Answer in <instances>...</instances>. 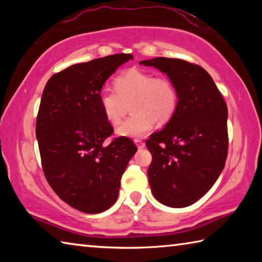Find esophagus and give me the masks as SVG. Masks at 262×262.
Instances as JSON below:
<instances>
[{"mask_svg": "<svg viewBox=\"0 0 262 262\" xmlns=\"http://www.w3.org/2000/svg\"><path fill=\"white\" fill-rule=\"evenodd\" d=\"M135 144L137 145V148L139 149H143L144 148V142L141 141V140H135Z\"/></svg>", "mask_w": 262, "mask_h": 262, "instance_id": "34e87169", "label": "esophagus"}]
</instances>
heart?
I'll list each match as a JSON object with an SVG mask.
<instances>
[{
    "label": "heart",
    "instance_id": "obj_1",
    "mask_svg": "<svg viewBox=\"0 0 262 262\" xmlns=\"http://www.w3.org/2000/svg\"><path fill=\"white\" fill-rule=\"evenodd\" d=\"M114 90L103 89L99 92V106L106 120L118 125L127 104L132 103L133 114L117 130L120 136L143 137L151 132L155 122L166 125L178 108V90L167 76L132 69L114 79Z\"/></svg>",
    "mask_w": 262,
    "mask_h": 262
}]
</instances>
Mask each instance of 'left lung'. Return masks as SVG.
<instances>
[{
  "mask_svg": "<svg viewBox=\"0 0 262 262\" xmlns=\"http://www.w3.org/2000/svg\"><path fill=\"white\" fill-rule=\"evenodd\" d=\"M140 63L167 74L179 95L178 108L165 128L145 141L152 161L149 184L157 200L184 208L202 198L223 171L228 156V106L201 66L156 57Z\"/></svg>",
  "mask_w": 262,
  "mask_h": 262,
  "instance_id": "left-lung-1",
  "label": "left lung"
}]
</instances>
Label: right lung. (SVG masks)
Returning <instances> with one entry per match:
<instances>
[{"label": "right lung", "instance_id": "1", "mask_svg": "<svg viewBox=\"0 0 262 262\" xmlns=\"http://www.w3.org/2000/svg\"><path fill=\"white\" fill-rule=\"evenodd\" d=\"M132 54H113L77 63L48 79L39 106L37 135L46 180L62 201L86 214L117 201L120 180L137 151L128 137H115L101 112L99 92Z\"/></svg>", "mask_w": 262, "mask_h": 262}]
</instances>
